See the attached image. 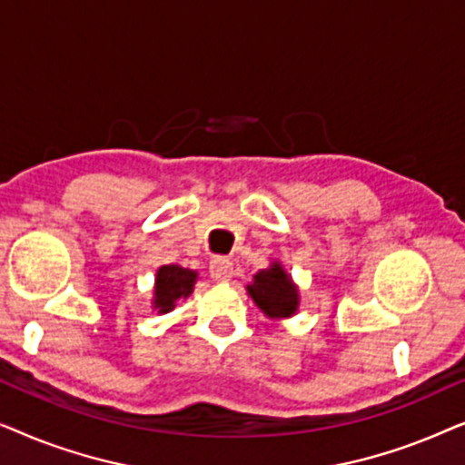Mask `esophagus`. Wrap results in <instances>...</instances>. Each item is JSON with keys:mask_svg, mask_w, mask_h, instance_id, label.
I'll return each instance as SVG.
<instances>
[{"mask_svg": "<svg viewBox=\"0 0 465 465\" xmlns=\"http://www.w3.org/2000/svg\"><path fill=\"white\" fill-rule=\"evenodd\" d=\"M209 275H212L213 282H228L232 277V262L222 256H215L209 262Z\"/></svg>", "mask_w": 465, "mask_h": 465, "instance_id": "esophagus-1", "label": "esophagus"}]
</instances>
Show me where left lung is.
I'll use <instances>...</instances> for the list:
<instances>
[{
	"mask_svg": "<svg viewBox=\"0 0 465 465\" xmlns=\"http://www.w3.org/2000/svg\"><path fill=\"white\" fill-rule=\"evenodd\" d=\"M253 302L271 317H290L296 311L298 292L285 271L277 262L271 269L260 271L253 283L247 285Z\"/></svg>",
	"mask_w": 465,
	"mask_h": 465,
	"instance_id": "8db88e82",
	"label": "left lung"
}]
</instances>
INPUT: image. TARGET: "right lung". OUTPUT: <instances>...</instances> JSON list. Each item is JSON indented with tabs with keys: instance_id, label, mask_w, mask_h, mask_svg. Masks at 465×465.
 I'll return each mask as SVG.
<instances>
[{
	"instance_id": "1",
	"label": "right lung",
	"mask_w": 465,
	"mask_h": 465,
	"mask_svg": "<svg viewBox=\"0 0 465 465\" xmlns=\"http://www.w3.org/2000/svg\"><path fill=\"white\" fill-rule=\"evenodd\" d=\"M196 272L182 269V266L169 264L161 266L156 272V290H154V307L158 313H167L175 307L180 298H186L194 288Z\"/></svg>"
}]
</instances>
